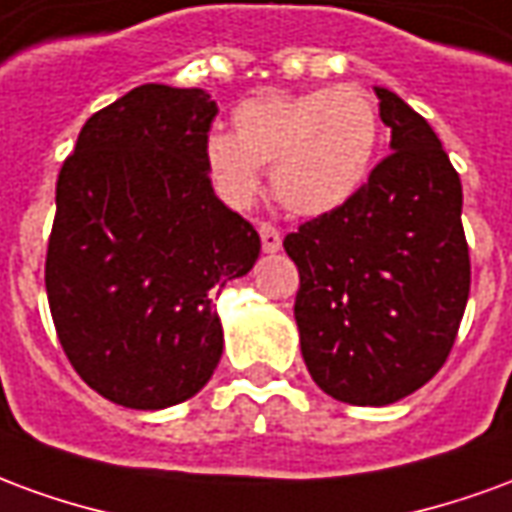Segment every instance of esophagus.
Segmentation results:
<instances>
[{
	"instance_id": "34e87169",
	"label": "esophagus",
	"mask_w": 512,
	"mask_h": 512,
	"mask_svg": "<svg viewBox=\"0 0 512 512\" xmlns=\"http://www.w3.org/2000/svg\"><path fill=\"white\" fill-rule=\"evenodd\" d=\"M260 241H263V252H279V246H282V235H279L277 227H271V224H260Z\"/></svg>"
}]
</instances>
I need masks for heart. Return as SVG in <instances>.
<instances>
[{
    "instance_id": "obj_1",
    "label": "heart",
    "mask_w": 512,
    "mask_h": 512,
    "mask_svg": "<svg viewBox=\"0 0 512 512\" xmlns=\"http://www.w3.org/2000/svg\"><path fill=\"white\" fill-rule=\"evenodd\" d=\"M235 134L205 136L202 158L213 186L233 208L252 205L260 167L271 164V189L296 216H326L362 189L376 158L381 120L356 84L299 95L263 93L233 112Z\"/></svg>"
}]
</instances>
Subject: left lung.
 Wrapping results in <instances>:
<instances>
[{"instance_id": "1", "label": "left lung", "mask_w": 512, "mask_h": 512, "mask_svg": "<svg viewBox=\"0 0 512 512\" xmlns=\"http://www.w3.org/2000/svg\"><path fill=\"white\" fill-rule=\"evenodd\" d=\"M373 90L389 156L345 205L285 238L304 365L351 406H389L439 373L472 279L458 172L425 117Z\"/></svg>"}]
</instances>
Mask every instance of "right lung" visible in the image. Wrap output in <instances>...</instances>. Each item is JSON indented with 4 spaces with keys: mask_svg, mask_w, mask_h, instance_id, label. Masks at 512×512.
Segmentation results:
<instances>
[{
    "mask_svg": "<svg viewBox=\"0 0 512 512\" xmlns=\"http://www.w3.org/2000/svg\"><path fill=\"white\" fill-rule=\"evenodd\" d=\"M205 90L142 84L84 123L57 180L46 293L73 370L117 406L158 411L208 384L224 334L211 293L260 235L213 194Z\"/></svg>",
    "mask_w": 512,
    "mask_h": 512,
    "instance_id": "obj_1",
    "label": "right lung"
}]
</instances>
